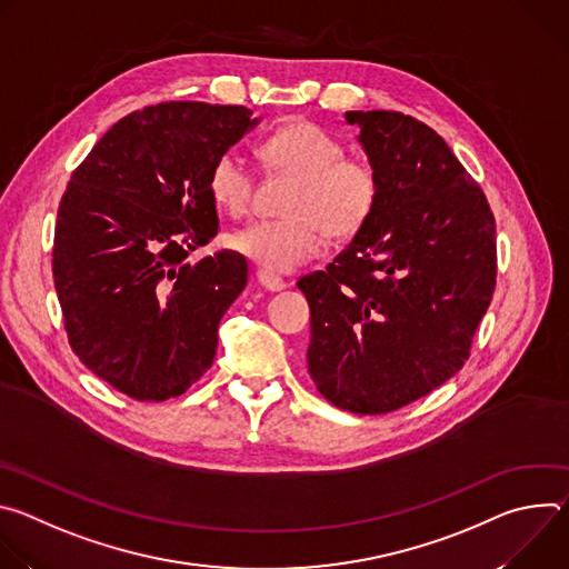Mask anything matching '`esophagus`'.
I'll return each mask as SVG.
<instances>
[{"instance_id":"esophagus-1","label":"esophagus","mask_w":569,"mask_h":569,"mask_svg":"<svg viewBox=\"0 0 569 569\" xmlns=\"http://www.w3.org/2000/svg\"><path fill=\"white\" fill-rule=\"evenodd\" d=\"M257 279H259V283H261L266 290H270V292H281V290L286 288V281H283V279H279V277H274V274H268V272H263V270H259Z\"/></svg>"}]
</instances>
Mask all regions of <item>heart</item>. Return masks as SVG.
<instances>
[{"label": "heart", "instance_id": "obj_1", "mask_svg": "<svg viewBox=\"0 0 569 569\" xmlns=\"http://www.w3.org/2000/svg\"><path fill=\"white\" fill-rule=\"evenodd\" d=\"M266 167L297 178L288 218L259 220L229 236V248L268 274H288L315 259L323 233L333 240L356 236L378 202V176L362 159L345 157V146L315 123H290L261 146ZM254 173L236 150L222 152L209 171V196L229 216L246 213Z\"/></svg>", "mask_w": 569, "mask_h": 569}]
</instances>
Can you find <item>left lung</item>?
Returning a JSON list of instances; mask_svg holds the SVG:
<instances>
[{
  "mask_svg": "<svg viewBox=\"0 0 569 569\" xmlns=\"http://www.w3.org/2000/svg\"><path fill=\"white\" fill-rule=\"evenodd\" d=\"M345 119L378 176V202L327 270L297 281L310 306L306 358L323 398L385 415L468 360L496 290V222L432 128L389 110Z\"/></svg>",
  "mask_w": 569,
  "mask_h": 569,
  "instance_id": "left-lung-1",
  "label": "left lung"
}]
</instances>
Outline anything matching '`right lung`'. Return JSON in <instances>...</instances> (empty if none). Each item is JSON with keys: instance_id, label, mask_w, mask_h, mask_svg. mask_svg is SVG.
<instances>
[{"instance_id": "add662e5", "label": "right lung", "mask_w": 569, "mask_h": 569, "mask_svg": "<svg viewBox=\"0 0 569 569\" xmlns=\"http://www.w3.org/2000/svg\"><path fill=\"white\" fill-rule=\"evenodd\" d=\"M246 106L171 101L114 123L62 196L53 281L67 338L94 376L137 400L184 393L211 367L218 323L248 261L189 252L216 236L213 161L261 117Z\"/></svg>"}]
</instances>
